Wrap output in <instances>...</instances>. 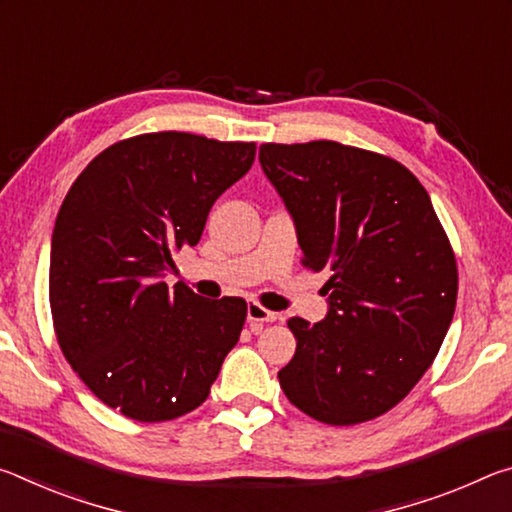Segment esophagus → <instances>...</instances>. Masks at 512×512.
<instances>
[{
    "label": "esophagus",
    "mask_w": 512,
    "mask_h": 512,
    "mask_svg": "<svg viewBox=\"0 0 512 512\" xmlns=\"http://www.w3.org/2000/svg\"><path fill=\"white\" fill-rule=\"evenodd\" d=\"M280 318L275 311H268L266 307L259 305V302H250L248 305V323L253 325V329H259L264 323H275Z\"/></svg>",
    "instance_id": "34e87169"
}]
</instances>
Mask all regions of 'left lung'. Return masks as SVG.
<instances>
[{"label":"left lung","mask_w":512,"mask_h":512,"mask_svg":"<svg viewBox=\"0 0 512 512\" xmlns=\"http://www.w3.org/2000/svg\"><path fill=\"white\" fill-rule=\"evenodd\" d=\"M296 221L309 271H325L327 318H289L284 395L348 427L400 404L436 359L458 296L454 248L427 189L388 155L332 140L259 146Z\"/></svg>","instance_id":"left-lung-1"}]
</instances>
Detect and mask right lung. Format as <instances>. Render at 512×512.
I'll return each mask as SVG.
<instances>
[{
    "label": "right lung",
    "mask_w": 512,
    "mask_h": 512,
    "mask_svg": "<svg viewBox=\"0 0 512 512\" xmlns=\"http://www.w3.org/2000/svg\"><path fill=\"white\" fill-rule=\"evenodd\" d=\"M255 142L160 131L101 151L69 187L54 225L49 305L60 350L99 400L137 422L201 406L239 341L248 305L205 300L162 277L196 246Z\"/></svg>",
    "instance_id": "obj_1"
}]
</instances>
